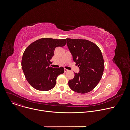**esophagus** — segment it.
<instances>
[{
  "mask_svg": "<svg viewBox=\"0 0 130 130\" xmlns=\"http://www.w3.org/2000/svg\"><path fill=\"white\" fill-rule=\"evenodd\" d=\"M67 71H68V70H67V69H64V72H67Z\"/></svg>",
  "mask_w": 130,
  "mask_h": 130,
  "instance_id": "esophagus-1",
  "label": "esophagus"
}]
</instances>
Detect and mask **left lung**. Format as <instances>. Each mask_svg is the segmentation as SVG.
I'll use <instances>...</instances> for the list:
<instances>
[{
	"label": "left lung",
	"instance_id": "1",
	"mask_svg": "<svg viewBox=\"0 0 130 130\" xmlns=\"http://www.w3.org/2000/svg\"><path fill=\"white\" fill-rule=\"evenodd\" d=\"M68 47L72 55L79 72L69 80L70 88L80 94L92 91L102 78L104 61L100 49L94 43L86 39L66 38Z\"/></svg>",
	"mask_w": 130,
	"mask_h": 130
}]
</instances>
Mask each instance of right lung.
<instances>
[{
    "label": "right lung",
    "mask_w": 130,
    "mask_h": 130,
    "mask_svg": "<svg viewBox=\"0 0 130 130\" xmlns=\"http://www.w3.org/2000/svg\"><path fill=\"white\" fill-rule=\"evenodd\" d=\"M66 39L43 38L31 43L25 50L22 59V68L29 84L34 89L47 91L56 85L58 76L64 68H53L50 60L57 47L64 46Z\"/></svg>",
    "instance_id": "obj_1"
}]
</instances>
